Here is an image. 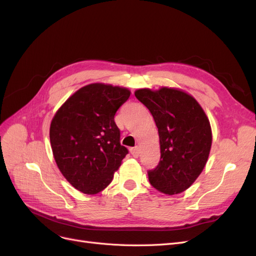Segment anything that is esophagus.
<instances>
[{
  "label": "esophagus",
  "mask_w": 256,
  "mask_h": 256,
  "mask_svg": "<svg viewBox=\"0 0 256 256\" xmlns=\"http://www.w3.org/2000/svg\"><path fill=\"white\" fill-rule=\"evenodd\" d=\"M130 152L134 158H138V154H140V150H138V146H136V147H132V148H130Z\"/></svg>",
  "instance_id": "obj_1"
}]
</instances>
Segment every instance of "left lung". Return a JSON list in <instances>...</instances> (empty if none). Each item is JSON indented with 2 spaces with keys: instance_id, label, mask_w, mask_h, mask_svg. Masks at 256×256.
<instances>
[{
  "instance_id": "8db88e82",
  "label": "left lung",
  "mask_w": 256,
  "mask_h": 256,
  "mask_svg": "<svg viewBox=\"0 0 256 256\" xmlns=\"http://www.w3.org/2000/svg\"><path fill=\"white\" fill-rule=\"evenodd\" d=\"M152 113L160 141V161L147 171L154 188L173 196L187 190L202 173L212 147V128L202 106L176 88L134 92Z\"/></svg>"
}]
</instances>
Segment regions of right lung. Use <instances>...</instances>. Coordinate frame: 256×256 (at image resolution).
Here are the masks:
<instances>
[{
  "instance_id": "right-lung-1",
  "label": "right lung",
  "mask_w": 256,
  "mask_h": 256,
  "mask_svg": "<svg viewBox=\"0 0 256 256\" xmlns=\"http://www.w3.org/2000/svg\"><path fill=\"white\" fill-rule=\"evenodd\" d=\"M129 96L127 88L90 84L69 97L51 122L50 142L60 171L85 194L106 188L128 154L114 116Z\"/></svg>"
}]
</instances>
